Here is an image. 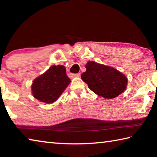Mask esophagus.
<instances>
[{"mask_svg": "<svg viewBox=\"0 0 157 157\" xmlns=\"http://www.w3.org/2000/svg\"><path fill=\"white\" fill-rule=\"evenodd\" d=\"M68 75L70 77H72V78H78V77H79L80 74L79 73H75V74H73V73H69Z\"/></svg>", "mask_w": 157, "mask_h": 157, "instance_id": "34e87169", "label": "esophagus"}]
</instances>
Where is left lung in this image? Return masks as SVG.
<instances>
[{"instance_id": "1", "label": "left lung", "mask_w": 157, "mask_h": 157, "mask_svg": "<svg viewBox=\"0 0 157 157\" xmlns=\"http://www.w3.org/2000/svg\"><path fill=\"white\" fill-rule=\"evenodd\" d=\"M85 66L81 78L95 94L112 99L125 91L127 78L120 71L95 62H88Z\"/></svg>"}]
</instances>
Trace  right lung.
<instances>
[{
  "mask_svg": "<svg viewBox=\"0 0 157 157\" xmlns=\"http://www.w3.org/2000/svg\"><path fill=\"white\" fill-rule=\"evenodd\" d=\"M70 82L64 66H52L34 79L31 87L32 93L36 99L50 104L59 98Z\"/></svg>",
  "mask_w": 157,
  "mask_h": 157,
  "instance_id": "add662e5",
  "label": "right lung"
}]
</instances>
